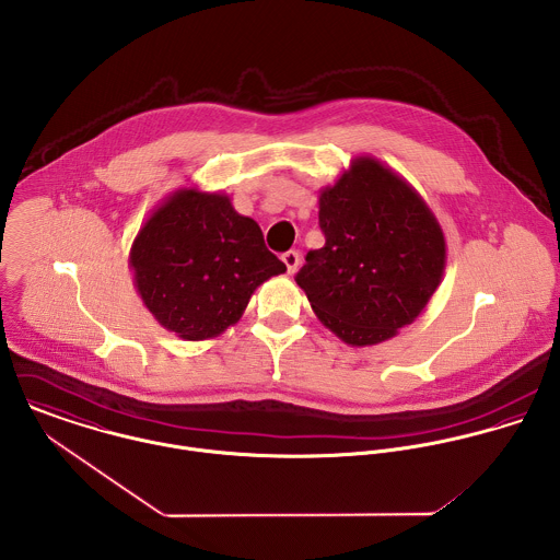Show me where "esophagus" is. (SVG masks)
<instances>
[{
    "label": "esophagus",
    "instance_id": "esophagus-1",
    "mask_svg": "<svg viewBox=\"0 0 560 560\" xmlns=\"http://www.w3.org/2000/svg\"><path fill=\"white\" fill-rule=\"evenodd\" d=\"M282 262L287 265V271H289V273H295V269L300 267V252H295V249L284 252V254H282Z\"/></svg>",
    "mask_w": 560,
    "mask_h": 560
}]
</instances>
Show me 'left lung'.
<instances>
[{
	"mask_svg": "<svg viewBox=\"0 0 560 560\" xmlns=\"http://www.w3.org/2000/svg\"><path fill=\"white\" fill-rule=\"evenodd\" d=\"M325 245L295 276L315 315L351 347L399 334L442 282L446 240L422 196L393 167L351 160L319 191Z\"/></svg>",
	"mask_w": 560,
	"mask_h": 560,
	"instance_id": "obj_1",
	"label": "left lung"
}]
</instances>
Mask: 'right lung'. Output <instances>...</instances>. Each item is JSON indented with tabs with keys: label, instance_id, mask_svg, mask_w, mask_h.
I'll return each instance as SVG.
<instances>
[{
	"label": "right lung",
	"instance_id": "obj_1",
	"mask_svg": "<svg viewBox=\"0 0 560 560\" xmlns=\"http://www.w3.org/2000/svg\"><path fill=\"white\" fill-rule=\"evenodd\" d=\"M129 267L149 313L183 340L220 336L265 280L287 271L226 194L198 187L172 191L149 215Z\"/></svg>",
	"mask_w": 560,
	"mask_h": 560
}]
</instances>
